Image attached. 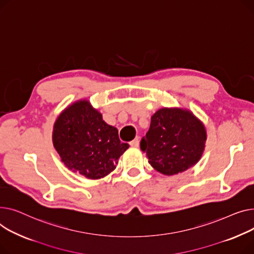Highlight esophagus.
I'll use <instances>...</instances> for the list:
<instances>
[{
    "mask_svg": "<svg viewBox=\"0 0 254 254\" xmlns=\"http://www.w3.org/2000/svg\"><path fill=\"white\" fill-rule=\"evenodd\" d=\"M130 145L134 146V147H137L139 145V137H135L132 141H130Z\"/></svg>",
    "mask_w": 254,
    "mask_h": 254,
    "instance_id": "1",
    "label": "esophagus"
}]
</instances>
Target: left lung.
<instances>
[{"mask_svg":"<svg viewBox=\"0 0 254 254\" xmlns=\"http://www.w3.org/2000/svg\"><path fill=\"white\" fill-rule=\"evenodd\" d=\"M205 140V128L191 113L162 109L152 117L140 148L156 170L172 175L195 165L202 156Z\"/></svg>","mask_w":254,"mask_h":254,"instance_id":"left-lung-1","label":"left lung"}]
</instances>
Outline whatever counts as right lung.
Instances as JSON below:
<instances>
[{
	"instance_id": "add662e5",
	"label": "right lung",
	"mask_w": 254,
	"mask_h": 254,
	"mask_svg": "<svg viewBox=\"0 0 254 254\" xmlns=\"http://www.w3.org/2000/svg\"><path fill=\"white\" fill-rule=\"evenodd\" d=\"M53 144L68 169L91 180L112 172L129 147L119 139L118 129L104 122L86 100L73 103L58 117Z\"/></svg>"
}]
</instances>
